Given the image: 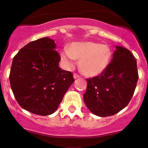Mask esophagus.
<instances>
[{
	"label": "esophagus",
	"instance_id": "34e87169",
	"mask_svg": "<svg viewBox=\"0 0 148 148\" xmlns=\"http://www.w3.org/2000/svg\"><path fill=\"white\" fill-rule=\"evenodd\" d=\"M74 79H77V78H79V77H81V76H80L79 74H77L75 73V74H74Z\"/></svg>",
	"mask_w": 148,
	"mask_h": 148
}]
</instances>
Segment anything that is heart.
<instances>
[{
  "label": "heart",
  "mask_w": 148,
  "mask_h": 148,
  "mask_svg": "<svg viewBox=\"0 0 148 148\" xmlns=\"http://www.w3.org/2000/svg\"><path fill=\"white\" fill-rule=\"evenodd\" d=\"M60 56L71 67L74 65L75 58L78 59L79 68L83 74L87 76H97L109 64L111 51L108 45L101 43L77 42L71 44L69 48H64Z\"/></svg>",
  "instance_id": "obj_1"
}]
</instances>
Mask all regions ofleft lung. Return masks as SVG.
I'll list each match as a JSON object with an SVG mask.
<instances>
[{"instance_id": "left-lung-1", "label": "left lung", "mask_w": 148, "mask_h": 148, "mask_svg": "<svg viewBox=\"0 0 148 148\" xmlns=\"http://www.w3.org/2000/svg\"><path fill=\"white\" fill-rule=\"evenodd\" d=\"M138 81L137 60L131 51L116 46L112 60L100 75L87 79L84 101L99 117H108L124 109L131 101Z\"/></svg>"}]
</instances>
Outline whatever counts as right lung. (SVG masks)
I'll return each mask as SVG.
<instances>
[{"label":"right lung","instance_id":"obj_1","mask_svg":"<svg viewBox=\"0 0 148 148\" xmlns=\"http://www.w3.org/2000/svg\"><path fill=\"white\" fill-rule=\"evenodd\" d=\"M54 40L40 38L25 45L13 59L10 88L24 110L46 116L53 114L74 81L71 72L59 67Z\"/></svg>","mask_w":148,"mask_h":148}]
</instances>
